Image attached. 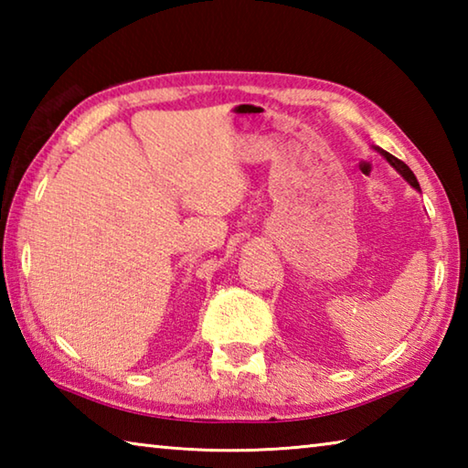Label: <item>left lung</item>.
<instances>
[{"mask_svg":"<svg viewBox=\"0 0 468 468\" xmlns=\"http://www.w3.org/2000/svg\"><path fill=\"white\" fill-rule=\"evenodd\" d=\"M379 153H382V154L386 156V161H388V163H390V165H392V167H394L396 171H399V173H400V176H402V177H405V179L409 181V184H410V186H413L415 189H419V181H417V177H415V173H413V171H410V169L407 167V165L400 161V158H396L394 154H390V153H386V150H379Z\"/></svg>","mask_w":468,"mask_h":468,"instance_id":"obj_1","label":"left lung"}]
</instances>
